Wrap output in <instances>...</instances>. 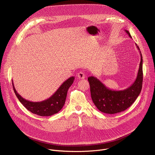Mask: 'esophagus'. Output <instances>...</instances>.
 <instances>
[{"label": "esophagus", "mask_w": 155, "mask_h": 155, "mask_svg": "<svg viewBox=\"0 0 155 155\" xmlns=\"http://www.w3.org/2000/svg\"><path fill=\"white\" fill-rule=\"evenodd\" d=\"M77 77L80 79H84L85 78V74L83 72H80L77 74Z\"/></svg>", "instance_id": "obj_1"}]
</instances>
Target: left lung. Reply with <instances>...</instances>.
<instances>
[{
    "mask_svg": "<svg viewBox=\"0 0 155 155\" xmlns=\"http://www.w3.org/2000/svg\"><path fill=\"white\" fill-rule=\"evenodd\" d=\"M131 38L129 32L124 31ZM140 51V49L137 46ZM140 53V62L137 78L130 86L124 90L115 91L105 86L96 77L91 76L87 78L90 85V91L93 103L101 112L115 114L124 111L134 102L140 93L142 81V56Z\"/></svg>",
    "mask_w": 155,
    "mask_h": 155,
    "instance_id": "left-lung-1",
    "label": "left lung"
}]
</instances>
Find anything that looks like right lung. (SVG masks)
Listing matches in <instances>:
<instances>
[{
	"instance_id": "obj_1",
	"label": "right lung",
	"mask_w": 155,
	"mask_h": 155,
	"mask_svg": "<svg viewBox=\"0 0 155 155\" xmlns=\"http://www.w3.org/2000/svg\"><path fill=\"white\" fill-rule=\"evenodd\" d=\"M74 79V77H71L65 80L58 90L48 99L35 102L28 101L21 97L16 91L13 82L12 84L16 97L26 109L32 114L39 116L48 117L57 114L62 109L65 102L68 91L69 87L72 84Z\"/></svg>"
}]
</instances>
